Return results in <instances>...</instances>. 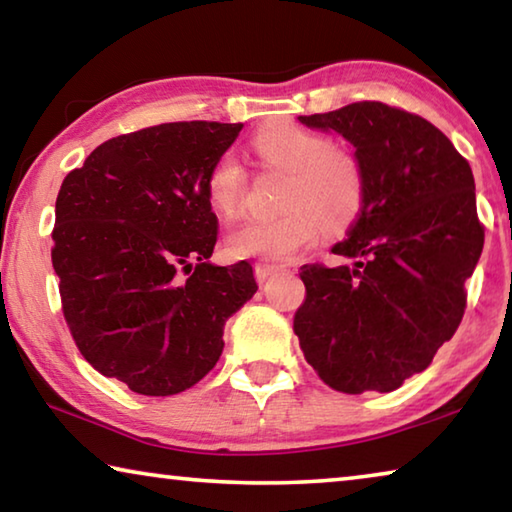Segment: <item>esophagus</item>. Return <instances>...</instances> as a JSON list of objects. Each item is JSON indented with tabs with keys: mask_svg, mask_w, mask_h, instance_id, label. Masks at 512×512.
<instances>
[{
	"mask_svg": "<svg viewBox=\"0 0 512 512\" xmlns=\"http://www.w3.org/2000/svg\"><path fill=\"white\" fill-rule=\"evenodd\" d=\"M282 264H273V262H255V266H253V271H255V277L259 282H264V280H268V277H271L273 273H277V271H282Z\"/></svg>",
	"mask_w": 512,
	"mask_h": 512,
	"instance_id": "1",
	"label": "esophagus"
}]
</instances>
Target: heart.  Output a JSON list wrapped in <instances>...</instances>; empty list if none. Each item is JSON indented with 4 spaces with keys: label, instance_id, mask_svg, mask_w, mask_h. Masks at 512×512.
I'll return each instance as SVG.
<instances>
[{
    "label": "heart",
    "instance_id": "1",
    "mask_svg": "<svg viewBox=\"0 0 512 512\" xmlns=\"http://www.w3.org/2000/svg\"><path fill=\"white\" fill-rule=\"evenodd\" d=\"M253 151L266 169L289 176L277 216L248 219L225 239L232 257L291 259L314 244L320 230L341 232L366 205V176L352 153L336 149L329 135L296 124H268L253 137ZM248 171L235 153H223L207 173V198L223 219L241 212Z\"/></svg>",
    "mask_w": 512,
    "mask_h": 512
}]
</instances>
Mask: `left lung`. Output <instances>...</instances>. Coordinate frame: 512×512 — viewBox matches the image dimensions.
<instances>
[{
  "label": "left lung",
  "instance_id": "1",
  "mask_svg": "<svg viewBox=\"0 0 512 512\" xmlns=\"http://www.w3.org/2000/svg\"><path fill=\"white\" fill-rule=\"evenodd\" d=\"M298 119L354 144L366 205L332 248L354 264L300 268L307 296L293 332L329 388L391 393L463 320L485 239L470 162L431 121L381 101Z\"/></svg>",
  "mask_w": 512,
  "mask_h": 512
}]
</instances>
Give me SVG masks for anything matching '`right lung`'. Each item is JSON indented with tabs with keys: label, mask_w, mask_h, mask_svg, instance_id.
Masks as SVG:
<instances>
[{
	"label": "right lung",
	"mask_w": 512,
	"mask_h": 512,
	"mask_svg": "<svg viewBox=\"0 0 512 512\" xmlns=\"http://www.w3.org/2000/svg\"><path fill=\"white\" fill-rule=\"evenodd\" d=\"M244 124L171 121L97 146L56 198L51 262L69 334L133 393L178 395L223 352L255 296L253 266L210 264L219 219L207 173Z\"/></svg>",
	"instance_id": "add662e5"
}]
</instances>
